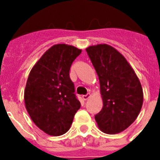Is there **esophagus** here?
Here are the masks:
<instances>
[{
  "instance_id": "34e87169",
  "label": "esophagus",
  "mask_w": 160,
  "mask_h": 160,
  "mask_svg": "<svg viewBox=\"0 0 160 160\" xmlns=\"http://www.w3.org/2000/svg\"><path fill=\"white\" fill-rule=\"evenodd\" d=\"M90 96H91V95H90V93H89V94H87V95H83L82 98H83V100H88V99H89V98H90Z\"/></svg>"
}]
</instances>
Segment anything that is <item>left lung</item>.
<instances>
[{"instance_id": "1", "label": "left lung", "mask_w": 160, "mask_h": 160, "mask_svg": "<svg viewBox=\"0 0 160 160\" xmlns=\"http://www.w3.org/2000/svg\"><path fill=\"white\" fill-rule=\"evenodd\" d=\"M100 80L103 108L95 119L106 134L124 131L141 110L144 95L139 78L114 47L100 44L86 48Z\"/></svg>"}]
</instances>
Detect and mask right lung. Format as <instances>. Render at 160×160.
Masks as SVG:
<instances>
[{"label":"right lung","instance_id":"add662e5","mask_svg":"<svg viewBox=\"0 0 160 160\" xmlns=\"http://www.w3.org/2000/svg\"><path fill=\"white\" fill-rule=\"evenodd\" d=\"M81 50L58 44L51 46L31 69L24 100L26 110L36 126L50 135L69 130L80 103L75 95L70 69Z\"/></svg>","mask_w":160,"mask_h":160}]
</instances>
